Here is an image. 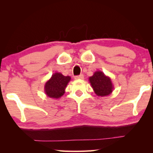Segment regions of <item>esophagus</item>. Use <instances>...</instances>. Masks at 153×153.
Segmentation results:
<instances>
[{
	"instance_id": "1",
	"label": "esophagus",
	"mask_w": 153,
	"mask_h": 153,
	"mask_svg": "<svg viewBox=\"0 0 153 153\" xmlns=\"http://www.w3.org/2000/svg\"><path fill=\"white\" fill-rule=\"evenodd\" d=\"M84 78V76H83V74H81V75H79V76H74V79H76V80H82Z\"/></svg>"
}]
</instances>
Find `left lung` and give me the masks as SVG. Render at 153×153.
<instances>
[{"instance_id": "8db88e82", "label": "left lung", "mask_w": 153, "mask_h": 153, "mask_svg": "<svg viewBox=\"0 0 153 153\" xmlns=\"http://www.w3.org/2000/svg\"><path fill=\"white\" fill-rule=\"evenodd\" d=\"M88 81L95 93L99 97H104L112 93L114 85L109 76H106L102 71H96Z\"/></svg>"}]
</instances>
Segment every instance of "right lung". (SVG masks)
I'll use <instances>...</instances> for the list:
<instances>
[{
	"label": "right lung",
	"mask_w": 153,
	"mask_h": 153,
	"mask_svg": "<svg viewBox=\"0 0 153 153\" xmlns=\"http://www.w3.org/2000/svg\"><path fill=\"white\" fill-rule=\"evenodd\" d=\"M71 80L70 76H64L61 73L56 72L45 83V93L47 97L53 99L61 97L65 93V88Z\"/></svg>",
	"instance_id": "1"
}]
</instances>
